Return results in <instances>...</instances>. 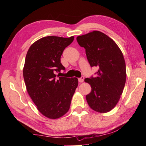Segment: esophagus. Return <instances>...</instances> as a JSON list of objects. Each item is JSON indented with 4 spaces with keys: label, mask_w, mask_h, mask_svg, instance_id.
I'll use <instances>...</instances> for the list:
<instances>
[{
    "label": "esophagus",
    "mask_w": 146,
    "mask_h": 146,
    "mask_svg": "<svg viewBox=\"0 0 146 146\" xmlns=\"http://www.w3.org/2000/svg\"><path fill=\"white\" fill-rule=\"evenodd\" d=\"M84 77H82L81 78H78V82H79L80 83H82V82H84Z\"/></svg>",
    "instance_id": "34e87169"
}]
</instances>
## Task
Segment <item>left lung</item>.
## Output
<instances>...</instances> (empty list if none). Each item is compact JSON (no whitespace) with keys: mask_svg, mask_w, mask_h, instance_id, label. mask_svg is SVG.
<instances>
[{"mask_svg":"<svg viewBox=\"0 0 146 146\" xmlns=\"http://www.w3.org/2000/svg\"><path fill=\"white\" fill-rule=\"evenodd\" d=\"M91 67H97L95 77L84 79L92 90L86 96L92 110L106 113L117 105L126 81V66L121 50L105 34L94 31L77 38Z\"/></svg>","mask_w":146,"mask_h":146,"instance_id":"1","label":"left lung"}]
</instances>
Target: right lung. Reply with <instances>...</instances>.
Instances as JSON below:
<instances>
[{"label": "right lung", "instance_id": "add662e5", "mask_svg": "<svg viewBox=\"0 0 146 146\" xmlns=\"http://www.w3.org/2000/svg\"><path fill=\"white\" fill-rule=\"evenodd\" d=\"M74 36H47L32 43L25 58L23 77L27 90L37 109L49 119L68 112L78 86L77 78H56L55 71L64 70L60 62L64 50Z\"/></svg>", "mask_w": 146, "mask_h": 146}]
</instances>
